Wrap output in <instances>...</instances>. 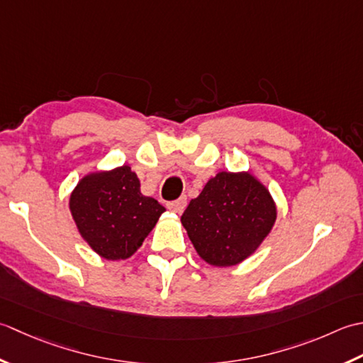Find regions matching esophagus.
Returning a JSON list of instances; mask_svg holds the SVG:
<instances>
[{
    "label": "esophagus",
    "instance_id": "1",
    "mask_svg": "<svg viewBox=\"0 0 363 363\" xmlns=\"http://www.w3.org/2000/svg\"><path fill=\"white\" fill-rule=\"evenodd\" d=\"M186 203H188L186 197L182 196L180 199H177V201L169 202V203H167V208L172 210L174 213H179V214H180V213L184 211V208H186Z\"/></svg>",
    "mask_w": 363,
    "mask_h": 363
}]
</instances>
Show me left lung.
Here are the masks:
<instances>
[{
  "mask_svg": "<svg viewBox=\"0 0 363 363\" xmlns=\"http://www.w3.org/2000/svg\"><path fill=\"white\" fill-rule=\"evenodd\" d=\"M277 208L269 191L250 172H219L182 216L191 242L213 266H235L269 235Z\"/></svg>",
  "mask_w": 363,
  "mask_h": 363,
  "instance_id": "left-lung-1",
  "label": "left lung"
}]
</instances>
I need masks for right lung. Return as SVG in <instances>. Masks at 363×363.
<instances>
[{"label": "right lung", "instance_id": "add662e5", "mask_svg": "<svg viewBox=\"0 0 363 363\" xmlns=\"http://www.w3.org/2000/svg\"><path fill=\"white\" fill-rule=\"evenodd\" d=\"M69 206L79 235L106 260H125L135 254L166 211L140 192L130 166L83 177Z\"/></svg>", "mask_w": 363, "mask_h": 363}]
</instances>
